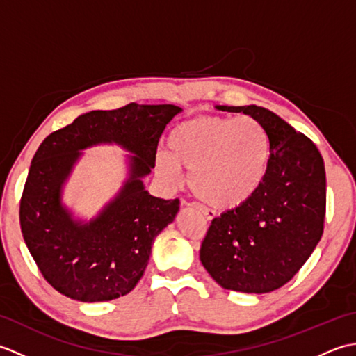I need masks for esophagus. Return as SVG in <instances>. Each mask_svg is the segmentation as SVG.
Returning a JSON list of instances; mask_svg holds the SVG:
<instances>
[{
  "instance_id": "esophagus-1",
  "label": "esophagus",
  "mask_w": 356,
  "mask_h": 356,
  "mask_svg": "<svg viewBox=\"0 0 356 356\" xmlns=\"http://www.w3.org/2000/svg\"><path fill=\"white\" fill-rule=\"evenodd\" d=\"M184 203H186V202H184ZM188 205H194V207H197L199 209H200V213L205 216V218L207 220H213V218L216 217V213L213 209H209V208H205V207H200V205H195V203H188Z\"/></svg>"
}]
</instances>
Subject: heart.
<instances>
[{
  "label": "heart",
  "mask_w": 356,
  "mask_h": 356,
  "mask_svg": "<svg viewBox=\"0 0 356 356\" xmlns=\"http://www.w3.org/2000/svg\"><path fill=\"white\" fill-rule=\"evenodd\" d=\"M170 153L156 156V171L176 185L180 168L190 170L194 195L220 209L241 207L259 191L269 163V139L252 116H200L177 125Z\"/></svg>",
  "instance_id": "heart-1"
}]
</instances>
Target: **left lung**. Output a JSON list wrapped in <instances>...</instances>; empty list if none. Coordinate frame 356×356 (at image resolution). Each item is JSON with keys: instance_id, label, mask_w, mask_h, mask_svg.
Returning a JSON list of instances; mask_svg holds the SVG:
<instances>
[{"instance_id": "8db88e82", "label": "left lung", "mask_w": 356, "mask_h": 356, "mask_svg": "<svg viewBox=\"0 0 356 356\" xmlns=\"http://www.w3.org/2000/svg\"><path fill=\"white\" fill-rule=\"evenodd\" d=\"M264 127L269 163L261 186L241 207L214 217L200 260L228 291L266 293L284 286L314 252L326 216V171L315 143L263 107H226Z\"/></svg>"}]
</instances>
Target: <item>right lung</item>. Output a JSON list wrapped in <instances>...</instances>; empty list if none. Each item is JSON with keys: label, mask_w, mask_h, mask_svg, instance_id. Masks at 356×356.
<instances>
[{"label": "right lung", "mask_w": 356, "mask_h": 356, "mask_svg": "<svg viewBox=\"0 0 356 356\" xmlns=\"http://www.w3.org/2000/svg\"><path fill=\"white\" fill-rule=\"evenodd\" d=\"M177 105L127 104L74 119L42 140L32 159L19 202L22 237L51 287L86 303L127 295L142 278L156 236L179 213V199L143 190L142 177L156 165L157 145ZM116 141L132 156V177L96 221L79 225L60 205V186L79 149Z\"/></svg>", "instance_id": "obj_1"}]
</instances>
